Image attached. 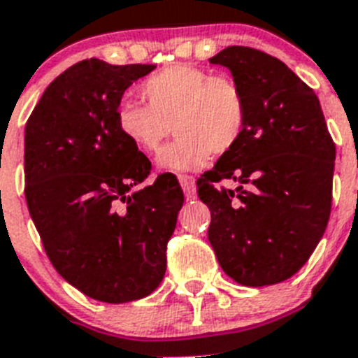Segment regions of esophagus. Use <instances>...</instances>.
Segmentation results:
<instances>
[{
  "mask_svg": "<svg viewBox=\"0 0 358 358\" xmlns=\"http://www.w3.org/2000/svg\"><path fill=\"white\" fill-rule=\"evenodd\" d=\"M179 182L182 186V192H185L186 199L195 197V179L192 176H179Z\"/></svg>",
  "mask_w": 358,
  "mask_h": 358,
  "instance_id": "1",
  "label": "esophagus"
}]
</instances>
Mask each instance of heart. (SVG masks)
I'll list each match as a JSON object with an SVG mask.
<instances>
[{"label": "heart", "mask_w": 358, "mask_h": 358, "mask_svg": "<svg viewBox=\"0 0 358 358\" xmlns=\"http://www.w3.org/2000/svg\"><path fill=\"white\" fill-rule=\"evenodd\" d=\"M141 91L148 106L123 98L116 107V127L129 143L148 154L173 129L177 138L159 152V169L199 170L213 154H229L242 140L248 100L233 78L213 77L197 66L173 64L152 75Z\"/></svg>", "instance_id": "heart-1"}]
</instances>
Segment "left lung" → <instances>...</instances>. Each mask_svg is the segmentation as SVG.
<instances>
[{"mask_svg":"<svg viewBox=\"0 0 358 358\" xmlns=\"http://www.w3.org/2000/svg\"><path fill=\"white\" fill-rule=\"evenodd\" d=\"M248 100L242 140L197 181L211 211L208 240L224 273L245 287L299 271L324 235L335 145L315 93L280 59L245 46L211 57ZM231 178L235 190L217 182Z\"/></svg>","mask_w":358,"mask_h":358,"instance_id":"1","label":"left lung"}]
</instances>
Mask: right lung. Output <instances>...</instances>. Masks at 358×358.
I'll return each instance as SVG.
<instances>
[{
  "instance_id": "add662e5",
  "label": "right lung",
  "mask_w": 358,
  "mask_h": 358,
  "mask_svg": "<svg viewBox=\"0 0 358 358\" xmlns=\"http://www.w3.org/2000/svg\"><path fill=\"white\" fill-rule=\"evenodd\" d=\"M156 66L85 59L61 73L24 127V197L50 262L103 303L159 287L185 195L172 173L138 188L150 161L116 127L129 85Z\"/></svg>"
}]
</instances>
